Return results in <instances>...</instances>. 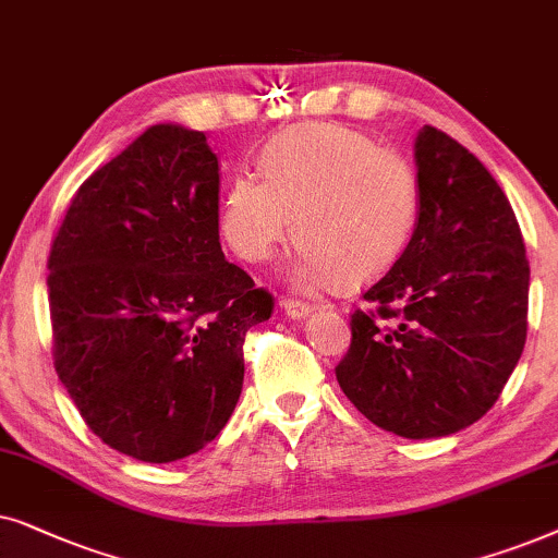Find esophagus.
Returning a JSON list of instances; mask_svg holds the SVG:
<instances>
[{
  "label": "esophagus",
  "instance_id": "obj_1",
  "mask_svg": "<svg viewBox=\"0 0 558 558\" xmlns=\"http://www.w3.org/2000/svg\"><path fill=\"white\" fill-rule=\"evenodd\" d=\"M280 308L286 311L288 318H306L311 311H314V306H311V303L293 301V299H286L283 303H280Z\"/></svg>",
  "mask_w": 558,
  "mask_h": 558
}]
</instances>
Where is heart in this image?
<instances>
[{
  "label": "heart",
  "instance_id": "obj_1",
  "mask_svg": "<svg viewBox=\"0 0 558 558\" xmlns=\"http://www.w3.org/2000/svg\"><path fill=\"white\" fill-rule=\"evenodd\" d=\"M263 173L232 175L221 232L242 259L265 263L295 229L301 252L291 280L301 291L380 278L418 232V170L367 132L344 124L293 128L265 145Z\"/></svg>",
  "mask_w": 558,
  "mask_h": 558
}]
</instances>
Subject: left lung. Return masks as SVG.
<instances>
[{"mask_svg":"<svg viewBox=\"0 0 558 558\" xmlns=\"http://www.w3.org/2000/svg\"><path fill=\"white\" fill-rule=\"evenodd\" d=\"M415 168L418 232L362 295L337 380L375 426L436 439L500 398L525 347L531 267L508 196L466 147L426 124Z\"/></svg>","mask_w":558,"mask_h":558,"instance_id":"1","label":"left lung"}]
</instances>
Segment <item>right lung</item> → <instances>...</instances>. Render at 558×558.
Returning a JSON list of instances; mask_svg holds the SVG:
<instances>
[{"instance_id":"obj_1","label":"right lung","mask_w":558,"mask_h":558,"mask_svg":"<svg viewBox=\"0 0 558 558\" xmlns=\"http://www.w3.org/2000/svg\"><path fill=\"white\" fill-rule=\"evenodd\" d=\"M48 270L56 373L86 426L150 464L217 439L272 295L221 252L204 132L153 124L86 178Z\"/></svg>"}]
</instances>
